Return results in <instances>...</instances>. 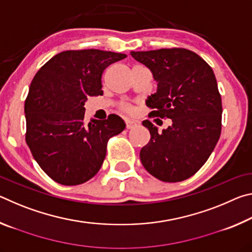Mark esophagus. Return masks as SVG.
<instances>
[{
	"label": "esophagus",
	"instance_id": "34e87169",
	"mask_svg": "<svg viewBox=\"0 0 252 252\" xmlns=\"http://www.w3.org/2000/svg\"><path fill=\"white\" fill-rule=\"evenodd\" d=\"M136 126V123L134 121H131V120H126V129H132V127H134Z\"/></svg>",
	"mask_w": 252,
	"mask_h": 252
}]
</instances>
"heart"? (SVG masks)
Listing matches in <instances>:
<instances>
[{"label":"heart","mask_w":252,"mask_h":252,"mask_svg":"<svg viewBox=\"0 0 252 252\" xmlns=\"http://www.w3.org/2000/svg\"><path fill=\"white\" fill-rule=\"evenodd\" d=\"M120 110L123 111V112H126V113H132L134 111L133 106H132L131 104H127V103H122L120 105Z\"/></svg>","instance_id":"1"}]
</instances>
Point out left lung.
I'll list each match as a JSON object with an SVG mask.
<instances>
[{
	"instance_id": "8db88e82",
	"label": "left lung",
	"mask_w": 252,
	"mask_h": 252,
	"mask_svg": "<svg viewBox=\"0 0 252 252\" xmlns=\"http://www.w3.org/2000/svg\"><path fill=\"white\" fill-rule=\"evenodd\" d=\"M131 55L151 70L158 91L149 96V118L171 119L158 132L151 121L142 125L150 141L140 151L147 171L164 182L192 177L206 163L221 134L222 103L211 66L182 48L141 51Z\"/></svg>"
}]
</instances>
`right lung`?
Here are the masks:
<instances>
[{
  "label": "right lung",
  "mask_w": 252,
  "mask_h": 252,
  "mask_svg": "<svg viewBox=\"0 0 252 252\" xmlns=\"http://www.w3.org/2000/svg\"><path fill=\"white\" fill-rule=\"evenodd\" d=\"M126 54L70 50L36 72L25 99V141L40 168L60 185L87 182L99 171L112 136L126 127L122 119L84 120V102L102 95V74Z\"/></svg>",
  "instance_id": "add662e5"
}]
</instances>
